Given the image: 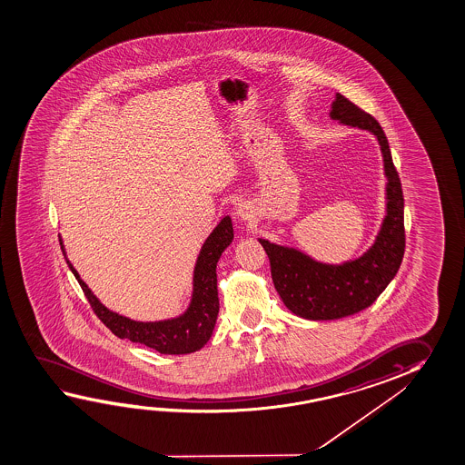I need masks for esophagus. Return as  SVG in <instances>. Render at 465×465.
<instances>
[{
	"mask_svg": "<svg viewBox=\"0 0 465 465\" xmlns=\"http://www.w3.org/2000/svg\"><path fill=\"white\" fill-rule=\"evenodd\" d=\"M236 216L243 223H249L253 220V210H252L251 205H247V203H242V205H239L236 210Z\"/></svg>",
	"mask_w": 465,
	"mask_h": 465,
	"instance_id": "esophagus-1",
	"label": "esophagus"
}]
</instances>
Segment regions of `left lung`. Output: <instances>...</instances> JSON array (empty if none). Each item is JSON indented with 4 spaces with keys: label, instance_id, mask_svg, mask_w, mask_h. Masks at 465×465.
Instances as JSON below:
<instances>
[{
    "label": "left lung",
    "instance_id": "left-lung-1",
    "mask_svg": "<svg viewBox=\"0 0 465 465\" xmlns=\"http://www.w3.org/2000/svg\"><path fill=\"white\" fill-rule=\"evenodd\" d=\"M330 118L375 135L383 156L386 213L369 249L341 263L320 262L297 247L258 237L281 301L294 315L312 322L340 320L370 307L394 280L406 247L404 197L381 125L341 94L331 104Z\"/></svg>",
    "mask_w": 465,
    "mask_h": 465
}]
</instances>
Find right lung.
I'll return each instance as SVG.
<instances>
[{
    "label": "right lung",
    "mask_w": 465,
    "mask_h": 465,
    "mask_svg": "<svg viewBox=\"0 0 465 465\" xmlns=\"http://www.w3.org/2000/svg\"><path fill=\"white\" fill-rule=\"evenodd\" d=\"M234 239V229L231 216H224L216 228L210 232L200 249L193 273H192V294L187 309L177 317L164 318L156 322H141L119 315L100 302L92 289L82 281L73 263L67 260L66 249L59 236V243L66 257L69 270L79 281L82 291L89 299L92 309L113 334L121 340L139 342L152 347L160 354L184 355L200 351L213 334L214 324L220 312L218 288H216V265L223 252Z\"/></svg>",
    "instance_id": "obj_1"
}]
</instances>
